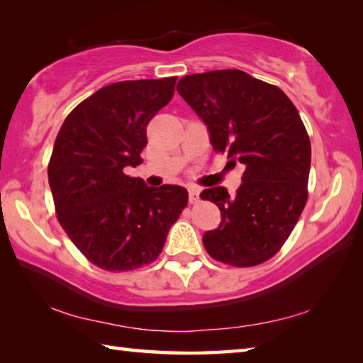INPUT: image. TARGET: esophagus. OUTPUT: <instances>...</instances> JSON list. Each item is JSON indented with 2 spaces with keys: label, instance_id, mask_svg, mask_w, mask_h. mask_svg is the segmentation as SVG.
Returning <instances> with one entry per match:
<instances>
[{
  "label": "esophagus",
  "instance_id": "34e87169",
  "mask_svg": "<svg viewBox=\"0 0 363 363\" xmlns=\"http://www.w3.org/2000/svg\"><path fill=\"white\" fill-rule=\"evenodd\" d=\"M199 190L198 187H190L189 189V199H190V204H196L199 201Z\"/></svg>",
  "mask_w": 363,
  "mask_h": 363
}]
</instances>
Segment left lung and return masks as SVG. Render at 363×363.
I'll use <instances>...</instances> for the list:
<instances>
[{
  "instance_id": "obj_1",
  "label": "left lung",
  "mask_w": 363,
  "mask_h": 363,
  "mask_svg": "<svg viewBox=\"0 0 363 363\" xmlns=\"http://www.w3.org/2000/svg\"><path fill=\"white\" fill-rule=\"evenodd\" d=\"M177 91L206 123L215 152L245 165L234 196L203 190L221 223L203 235L215 260L238 268L272 259L291 234L309 196L311 140L284 91L242 70L189 74Z\"/></svg>"
}]
</instances>
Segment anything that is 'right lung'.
<instances>
[{"mask_svg": "<svg viewBox=\"0 0 363 363\" xmlns=\"http://www.w3.org/2000/svg\"><path fill=\"white\" fill-rule=\"evenodd\" d=\"M176 76L121 81L84 99L54 142L48 181L56 215L87 260L133 272L159 257L189 203L179 186L146 187L125 173L142 164L146 126L174 94Z\"/></svg>", "mask_w": 363, "mask_h": 363, "instance_id": "obj_1", "label": "right lung"}]
</instances>
